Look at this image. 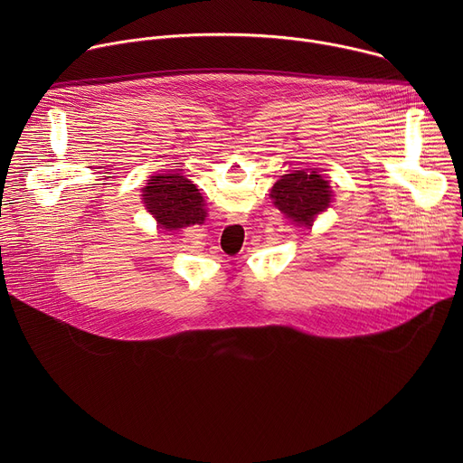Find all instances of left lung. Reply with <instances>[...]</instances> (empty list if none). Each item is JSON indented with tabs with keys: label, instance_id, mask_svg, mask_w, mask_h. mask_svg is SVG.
Listing matches in <instances>:
<instances>
[{
	"label": "left lung",
	"instance_id": "8db88e82",
	"mask_svg": "<svg viewBox=\"0 0 463 463\" xmlns=\"http://www.w3.org/2000/svg\"><path fill=\"white\" fill-rule=\"evenodd\" d=\"M269 195L286 218L304 227H311L315 218L332 205V186L315 168L282 175Z\"/></svg>",
	"mask_w": 463,
	"mask_h": 463
}]
</instances>
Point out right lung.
Wrapping results in <instances>:
<instances>
[{
	"label": "right lung",
	"mask_w": 463,
	"mask_h": 463,
	"mask_svg": "<svg viewBox=\"0 0 463 463\" xmlns=\"http://www.w3.org/2000/svg\"><path fill=\"white\" fill-rule=\"evenodd\" d=\"M143 202L157 225L166 231L203 223L205 202L192 181L179 174H157L143 188Z\"/></svg>",
	"instance_id": "add662e5"
}]
</instances>
